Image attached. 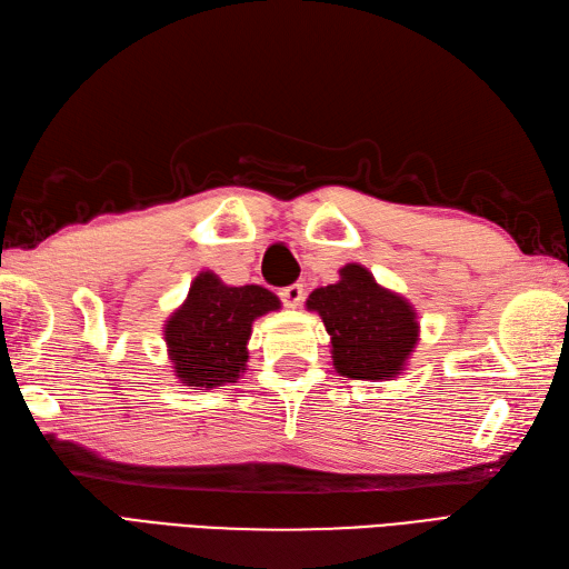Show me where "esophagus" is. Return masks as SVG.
Segmentation results:
<instances>
[{"label": "esophagus", "mask_w": 569, "mask_h": 569, "mask_svg": "<svg viewBox=\"0 0 569 569\" xmlns=\"http://www.w3.org/2000/svg\"><path fill=\"white\" fill-rule=\"evenodd\" d=\"M280 299H282V303H284L287 309L301 307V301H303V284L295 282V284H289V287H282V289H280Z\"/></svg>", "instance_id": "1"}]
</instances>
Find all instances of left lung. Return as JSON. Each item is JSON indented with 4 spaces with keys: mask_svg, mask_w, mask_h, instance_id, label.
I'll list each match as a JSON object with an SVG mask.
<instances>
[{
    "mask_svg": "<svg viewBox=\"0 0 569 569\" xmlns=\"http://www.w3.org/2000/svg\"><path fill=\"white\" fill-rule=\"evenodd\" d=\"M307 309L323 318L332 367L348 379H396L420 340L418 313L410 301L381 287L357 262L340 270L336 284L313 289Z\"/></svg>",
    "mask_w": 569,
    "mask_h": 569,
    "instance_id": "1",
    "label": "left lung"
}]
</instances>
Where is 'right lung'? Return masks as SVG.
<instances>
[{
  "label": "right lung",
  "instance_id": "right-lung-1",
  "mask_svg": "<svg viewBox=\"0 0 569 569\" xmlns=\"http://www.w3.org/2000/svg\"><path fill=\"white\" fill-rule=\"evenodd\" d=\"M274 309L280 299L266 287H229L214 272H200L163 326L176 379L198 391L237 383L246 371L253 321Z\"/></svg>",
  "mask_w": 569,
  "mask_h": 569
}]
</instances>
